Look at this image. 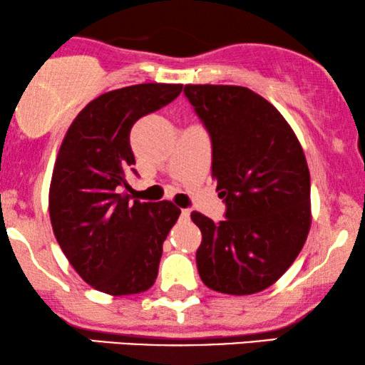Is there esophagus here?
Wrapping results in <instances>:
<instances>
[{"label": "esophagus", "mask_w": 365, "mask_h": 365, "mask_svg": "<svg viewBox=\"0 0 365 365\" xmlns=\"http://www.w3.org/2000/svg\"><path fill=\"white\" fill-rule=\"evenodd\" d=\"M189 216H191V211H189V209H182V211H181L182 221H189Z\"/></svg>", "instance_id": "obj_1"}]
</instances>
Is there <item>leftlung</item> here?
Instances as JSON below:
<instances>
[{
    "label": "left lung",
    "instance_id": "8db88e82",
    "mask_svg": "<svg viewBox=\"0 0 365 365\" xmlns=\"http://www.w3.org/2000/svg\"><path fill=\"white\" fill-rule=\"evenodd\" d=\"M212 143V179L226 201L216 224L192 211L196 262L212 291L249 296L291 267L311 229V174L296 133L267 99L244 86L186 84Z\"/></svg>",
    "mask_w": 365,
    "mask_h": 365
}]
</instances>
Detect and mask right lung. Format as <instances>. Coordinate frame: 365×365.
<instances>
[{"label": "right lung", "mask_w": 365, "mask_h": 365, "mask_svg": "<svg viewBox=\"0 0 365 365\" xmlns=\"http://www.w3.org/2000/svg\"><path fill=\"white\" fill-rule=\"evenodd\" d=\"M182 84L144 83L108 91L68 128L49 184V219L69 264L109 296L148 291L163 242L181 209L171 201L134 202L119 194L134 154L129 133L139 118L166 106Z\"/></svg>", "instance_id": "obj_1"}]
</instances>
